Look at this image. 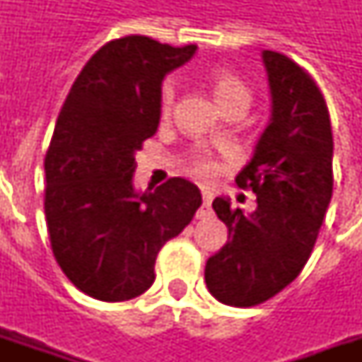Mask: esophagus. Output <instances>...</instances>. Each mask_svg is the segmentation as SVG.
I'll use <instances>...</instances> for the list:
<instances>
[{"mask_svg": "<svg viewBox=\"0 0 362 362\" xmlns=\"http://www.w3.org/2000/svg\"><path fill=\"white\" fill-rule=\"evenodd\" d=\"M202 196H204V204H202L199 211H197V217H199V219H205V217H209V215H211V202H213L211 189L204 188L202 189Z\"/></svg>", "mask_w": 362, "mask_h": 362, "instance_id": "obj_1", "label": "esophagus"}]
</instances>
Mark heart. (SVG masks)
Returning a JSON list of instances; mask_svg holds the SVG:
<instances>
[{"label":"heart","mask_w":362,"mask_h":362,"mask_svg":"<svg viewBox=\"0 0 362 362\" xmlns=\"http://www.w3.org/2000/svg\"><path fill=\"white\" fill-rule=\"evenodd\" d=\"M207 83H209L213 96L219 103V106L233 100L236 96H248V89L244 87V83L225 67H211L207 71ZM173 100L174 85L170 81H166L163 85V90H160V112L163 114H168L170 106H173ZM189 168H192V173L199 174V176H207L213 170V160L205 151H194L192 157H189Z\"/></svg>","instance_id":"obj_1"}]
</instances>
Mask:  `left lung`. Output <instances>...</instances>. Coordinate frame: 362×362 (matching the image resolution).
I'll return each instance as SVG.
<instances>
[{
  "mask_svg": "<svg viewBox=\"0 0 362 362\" xmlns=\"http://www.w3.org/2000/svg\"><path fill=\"white\" fill-rule=\"evenodd\" d=\"M272 118L250 163L236 176L256 194V209H213L228 240L205 264V283L219 303L256 306L303 272L318 238L334 189V137L324 96L310 75L283 54L264 50Z\"/></svg>",
  "mask_w": 362,
  "mask_h": 362,
  "instance_id": "obj_1",
  "label": "left lung"
}]
</instances>
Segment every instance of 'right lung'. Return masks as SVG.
Instances as JSON below:
<instances>
[{
  "instance_id": "add662e5",
  "label": "right lung",
  "mask_w": 362,
  "mask_h": 362,
  "mask_svg": "<svg viewBox=\"0 0 362 362\" xmlns=\"http://www.w3.org/2000/svg\"><path fill=\"white\" fill-rule=\"evenodd\" d=\"M147 36L104 44L62 106L44 158V211L52 252L85 295L119 303L155 281V259L202 205L196 184L134 186L135 153L155 135L166 75L196 54Z\"/></svg>"
}]
</instances>
